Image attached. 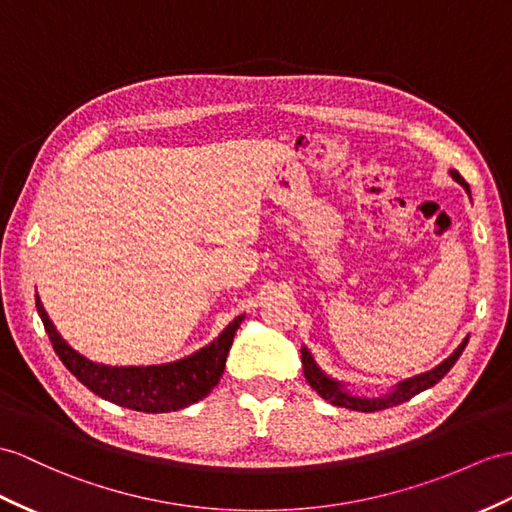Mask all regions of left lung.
<instances>
[{
    "label": "left lung",
    "instance_id": "obj_1",
    "mask_svg": "<svg viewBox=\"0 0 512 512\" xmlns=\"http://www.w3.org/2000/svg\"><path fill=\"white\" fill-rule=\"evenodd\" d=\"M450 176H452V180H456L469 193V184L463 180V176H460L456 169H450ZM469 197H471V193H469ZM467 341L469 339H465L463 343H460L456 350L443 360V363L432 367L430 371L417 373V376H413V378H406L402 382L393 384L389 391L380 393V395L354 393L347 382H341V380L328 376V373L317 365L315 356L310 354V350H308L306 345H302V369H304V378L308 380L310 386H313V391H317L326 402H330L334 406H341V408L360 410V413H373V410L391 408V406H397V404H402V402H408L410 397H415L417 393L426 391V389H430V386H434L436 382H439L445 376L447 371L454 367V363H456V360L460 358V354H463V350L467 347Z\"/></svg>",
    "mask_w": 512,
    "mask_h": 512
}]
</instances>
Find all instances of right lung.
I'll return each mask as SVG.
<instances>
[{
	"instance_id": "obj_1",
	"label": "right lung",
	"mask_w": 512,
	"mask_h": 512,
	"mask_svg": "<svg viewBox=\"0 0 512 512\" xmlns=\"http://www.w3.org/2000/svg\"><path fill=\"white\" fill-rule=\"evenodd\" d=\"M36 310L62 365L102 400L139 413H171L204 400L219 384L234 334L245 319V315H239L221 330L215 341L173 363L112 367L82 356L62 339L54 321L45 313L39 293Z\"/></svg>"
}]
</instances>
